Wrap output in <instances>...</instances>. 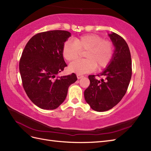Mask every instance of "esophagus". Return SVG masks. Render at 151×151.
Segmentation results:
<instances>
[{
  "instance_id": "esophagus-1",
  "label": "esophagus",
  "mask_w": 151,
  "mask_h": 151,
  "mask_svg": "<svg viewBox=\"0 0 151 151\" xmlns=\"http://www.w3.org/2000/svg\"><path fill=\"white\" fill-rule=\"evenodd\" d=\"M76 76H77V78H78V79H80V78H82L83 77V76L81 75H76Z\"/></svg>"
}]
</instances>
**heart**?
<instances>
[{"label": "heart", "mask_w": 151, "mask_h": 151, "mask_svg": "<svg viewBox=\"0 0 151 151\" xmlns=\"http://www.w3.org/2000/svg\"><path fill=\"white\" fill-rule=\"evenodd\" d=\"M114 46L110 40H105L97 35H85L68 40L62 48L63 57L67 61L78 58L80 51H86V60L73 62L69 65L70 72L78 75L93 72L94 69L106 68L113 57Z\"/></svg>", "instance_id": "b5f03b06"}]
</instances>
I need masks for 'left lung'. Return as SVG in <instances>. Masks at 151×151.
Listing matches in <instances>:
<instances>
[{
	"mask_svg": "<svg viewBox=\"0 0 151 151\" xmlns=\"http://www.w3.org/2000/svg\"><path fill=\"white\" fill-rule=\"evenodd\" d=\"M115 50L107 68L98 76L89 75L90 84L84 91L86 102L94 111H106L117 105L124 96L132 76L131 52L123 38L115 33L109 34Z\"/></svg>",
	"mask_w": 151,
	"mask_h": 151,
	"instance_id": "obj_1",
	"label": "left lung"
}]
</instances>
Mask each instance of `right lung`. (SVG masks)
Returning a JSON list of instances; mask_svg holds the SVG:
<instances>
[{
    "mask_svg": "<svg viewBox=\"0 0 151 151\" xmlns=\"http://www.w3.org/2000/svg\"><path fill=\"white\" fill-rule=\"evenodd\" d=\"M67 31L52 30L37 33L27 42L19 62L24 89L37 106L52 110L62 104L70 85L77 80L75 73L58 77L67 64L62 55Z\"/></svg>",
    "mask_w": 151,
    "mask_h": 151,
    "instance_id": "obj_1",
    "label": "right lung"
}]
</instances>
